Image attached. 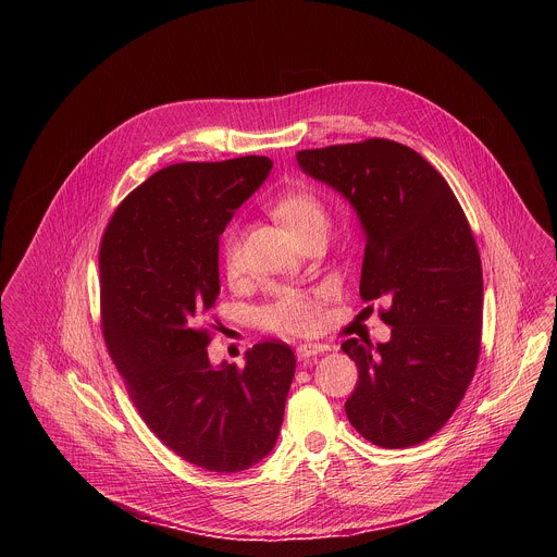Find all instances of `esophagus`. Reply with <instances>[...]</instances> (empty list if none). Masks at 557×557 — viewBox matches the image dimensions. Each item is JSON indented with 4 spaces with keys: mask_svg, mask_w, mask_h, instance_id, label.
I'll return each instance as SVG.
<instances>
[{
    "mask_svg": "<svg viewBox=\"0 0 557 557\" xmlns=\"http://www.w3.org/2000/svg\"><path fill=\"white\" fill-rule=\"evenodd\" d=\"M327 349H330V347H327V345H321V343H300L298 349H296V354H298L300 360H309V358H313V356H318V354H325Z\"/></svg>",
    "mask_w": 557,
    "mask_h": 557,
    "instance_id": "esophagus-1",
    "label": "esophagus"
}]
</instances>
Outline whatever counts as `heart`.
<instances>
[{
    "mask_svg": "<svg viewBox=\"0 0 557 557\" xmlns=\"http://www.w3.org/2000/svg\"><path fill=\"white\" fill-rule=\"evenodd\" d=\"M272 214L283 221L296 238L307 239L315 234H325L327 210L318 195L309 188H292L281 193L272 206ZM223 263L230 276L239 274L242 268V244L238 227H230L223 236ZM330 289H298L278 287L272 302L263 309V319L270 327L289 334H311L323 321V302Z\"/></svg>",
    "mask_w": 557,
    "mask_h": 557,
    "instance_id": "obj_1",
    "label": "heart"
}]
</instances>
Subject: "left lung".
<instances>
[{
    "label": "left lung",
    "instance_id": "obj_1",
    "mask_svg": "<svg viewBox=\"0 0 557 557\" xmlns=\"http://www.w3.org/2000/svg\"><path fill=\"white\" fill-rule=\"evenodd\" d=\"M296 159L360 219V298L391 302L380 313L393 325L388 343L341 345L358 367L345 413L375 446L422 444L455 413L476 371L482 265L466 212L435 166L391 139L302 150Z\"/></svg>",
    "mask_w": 557,
    "mask_h": 557
}]
</instances>
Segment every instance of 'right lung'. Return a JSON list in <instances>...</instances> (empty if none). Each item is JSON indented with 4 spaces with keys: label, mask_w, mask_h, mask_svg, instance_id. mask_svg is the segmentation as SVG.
Returning <instances> with one entry per match:
<instances>
[{
    "label": "right lung",
    "mask_w": 557,
    "mask_h": 557,
    "mask_svg": "<svg viewBox=\"0 0 557 557\" xmlns=\"http://www.w3.org/2000/svg\"><path fill=\"white\" fill-rule=\"evenodd\" d=\"M272 169L265 157L180 162L113 212L100 242V318L139 416L184 461L221 474L276 444L296 373L287 343L263 341L246 364L212 367L203 315L219 285V238Z\"/></svg>",
    "instance_id": "right-lung-1"
}]
</instances>
